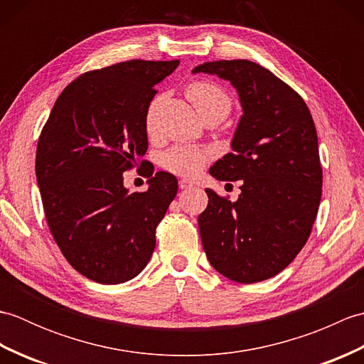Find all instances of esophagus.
I'll use <instances>...</instances> for the list:
<instances>
[{
    "label": "esophagus",
    "instance_id": "esophagus-1",
    "mask_svg": "<svg viewBox=\"0 0 364 364\" xmlns=\"http://www.w3.org/2000/svg\"><path fill=\"white\" fill-rule=\"evenodd\" d=\"M178 184H180V189H188V188H192V183H191L189 180H184V178H183V180H180V183H178Z\"/></svg>",
    "mask_w": 364,
    "mask_h": 364
}]
</instances>
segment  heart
I'll return each instance as SVG.
<instances>
[{"label": "heart", "instance_id": "b5f03b06", "mask_svg": "<svg viewBox=\"0 0 364 364\" xmlns=\"http://www.w3.org/2000/svg\"><path fill=\"white\" fill-rule=\"evenodd\" d=\"M186 94L196 109L203 115L210 111L223 109L230 112L231 109V100L227 95V92L218 84L211 81H194L188 86ZM161 103V97L151 100L149 105V109L145 114V128L146 133L154 134L156 131V114ZM211 158V151L202 149V146L189 145V144H178L170 146L167 151L162 153L161 156V166L164 167L167 172L175 173L178 176H194Z\"/></svg>", "mask_w": 364, "mask_h": 364}]
</instances>
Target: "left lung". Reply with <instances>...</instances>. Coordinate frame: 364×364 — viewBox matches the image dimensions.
Returning a JSON list of instances; mask_svg holds the SVG:
<instances>
[{"label":"left lung","mask_w":364,"mask_h":364,"mask_svg":"<svg viewBox=\"0 0 364 364\" xmlns=\"http://www.w3.org/2000/svg\"><path fill=\"white\" fill-rule=\"evenodd\" d=\"M236 87L244 115L233 151L210 168L220 181L241 180L236 202L206 189L198 215L211 266L237 283H257L282 272L311 235L322 197L318 133L296 90L247 59L214 60L194 68Z\"/></svg>","instance_id":"obj_1"}]
</instances>
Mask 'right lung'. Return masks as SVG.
<instances>
[{
    "instance_id": "1",
    "label": "right lung",
    "mask_w": 364,
    "mask_h": 364,
    "mask_svg": "<svg viewBox=\"0 0 364 364\" xmlns=\"http://www.w3.org/2000/svg\"><path fill=\"white\" fill-rule=\"evenodd\" d=\"M178 64L133 59L82 73L60 92L42 128L36 176L46 223L65 259L89 280L128 282L151 258L178 181L149 168V191L129 194L123 172L144 166L146 109Z\"/></svg>"
}]
</instances>
